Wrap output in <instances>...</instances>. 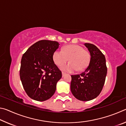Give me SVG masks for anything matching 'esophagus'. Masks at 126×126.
<instances>
[{"mask_svg": "<svg viewBox=\"0 0 126 126\" xmlns=\"http://www.w3.org/2000/svg\"><path fill=\"white\" fill-rule=\"evenodd\" d=\"M65 73H64V72H62V77H63L65 76Z\"/></svg>", "mask_w": 126, "mask_h": 126, "instance_id": "esophagus-1", "label": "esophagus"}]
</instances>
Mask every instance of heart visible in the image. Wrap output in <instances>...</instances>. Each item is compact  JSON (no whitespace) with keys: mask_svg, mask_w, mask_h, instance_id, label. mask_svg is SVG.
<instances>
[{"mask_svg":"<svg viewBox=\"0 0 126 126\" xmlns=\"http://www.w3.org/2000/svg\"><path fill=\"white\" fill-rule=\"evenodd\" d=\"M68 59L70 63L62 65L61 69L72 73L77 70L81 71L86 69L90 62L91 56L88 51L77 44L66 46L62 48V51L56 50L53 54V60L58 66L66 62Z\"/></svg>","mask_w":126,"mask_h":126,"instance_id":"obj_1","label":"heart"}]
</instances>
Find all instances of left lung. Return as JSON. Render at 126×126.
<instances>
[{
  "mask_svg": "<svg viewBox=\"0 0 126 126\" xmlns=\"http://www.w3.org/2000/svg\"><path fill=\"white\" fill-rule=\"evenodd\" d=\"M91 54L88 67L80 74L72 75L71 90L77 99L88 101L94 99L103 89L107 72L104 54L94 44L85 43Z\"/></svg>",
  "mask_w": 126,
  "mask_h": 126,
  "instance_id": "left-lung-1",
  "label": "left lung"
}]
</instances>
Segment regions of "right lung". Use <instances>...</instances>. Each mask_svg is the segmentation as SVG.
Instances as JSON below:
<instances>
[{"label": "right lung", "instance_id": "obj_1", "mask_svg": "<svg viewBox=\"0 0 126 126\" xmlns=\"http://www.w3.org/2000/svg\"><path fill=\"white\" fill-rule=\"evenodd\" d=\"M56 41L39 40L28 49L21 60L20 78L25 92L32 99L46 101L54 94L62 72L53 60L58 48Z\"/></svg>", "mask_w": 126, "mask_h": 126}]
</instances>
